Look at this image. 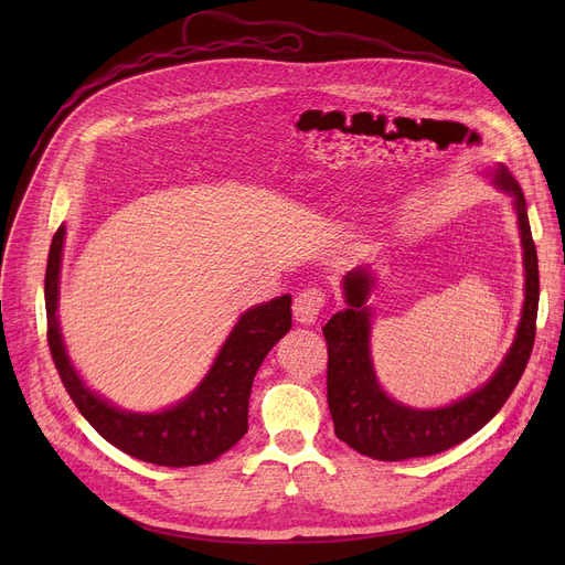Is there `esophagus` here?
<instances>
[{
    "mask_svg": "<svg viewBox=\"0 0 565 565\" xmlns=\"http://www.w3.org/2000/svg\"><path fill=\"white\" fill-rule=\"evenodd\" d=\"M324 302H328V298H324V292L316 286H309L305 290H300L298 295H295V302H292V313L295 318H298V322L302 324H311L318 320L320 311L324 309Z\"/></svg>",
    "mask_w": 565,
    "mask_h": 565,
    "instance_id": "obj_1",
    "label": "esophagus"
}]
</instances>
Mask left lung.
<instances>
[{
    "label": "left lung",
    "mask_w": 565,
    "mask_h": 565,
    "mask_svg": "<svg viewBox=\"0 0 565 565\" xmlns=\"http://www.w3.org/2000/svg\"><path fill=\"white\" fill-rule=\"evenodd\" d=\"M494 183L515 199L524 249V307L513 348L497 373L467 398L437 409L405 407L382 392L371 362V309L366 300L373 288V275L366 267L348 273L343 279L348 307L330 318L322 334L328 341V403L334 433L354 451L390 462L441 454L479 433L518 387L536 339L539 256L524 194L515 178L507 167H499Z\"/></svg>",
    "instance_id": "8db88e82"
}]
</instances>
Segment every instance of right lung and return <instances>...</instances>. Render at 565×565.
Wrapping results in <instances>:
<instances>
[{
  "instance_id": "add662e5",
  "label": "right lung",
  "mask_w": 565,
  "mask_h": 565,
  "mask_svg": "<svg viewBox=\"0 0 565 565\" xmlns=\"http://www.w3.org/2000/svg\"><path fill=\"white\" fill-rule=\"evenodd\" d=\"M66 228L58 226L47 256L45 309L47 345L64 387L82 417L124 454L162 467H194L217 460L247 433L252 382L265 354L290 330V295L252 307L241 316L213 369L178 405L158 414L118 409L84 387L68 362L56 322L58 267Z\"/></svg>"
}]
</instances>
